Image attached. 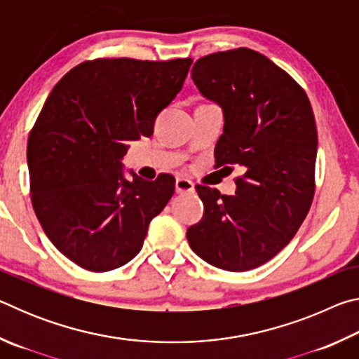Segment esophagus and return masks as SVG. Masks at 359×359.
Listing matches in <instances>:
<instances>
[{
    "mask_svg": "<svg viewBox=\"0 0 359 359\" xmlns=\"http://www.w3.org/2000/svg\"><path fill=\"white\" fill-rule=\"evenodd\" d=\"M194 190V185L191 180L184 179V177H179L175 180V191L177 193H191Z\"/></svg>",
    "mask_w": 359,
    "mask_h": 359,
    "instance_id": "34e87169",
    "label": "esophagus"
}]
</instances>
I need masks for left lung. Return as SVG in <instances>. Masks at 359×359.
<instances>
[{
	"instance_id": "1",
	"label": "left lung",
	"mask_w": 359,
	"mask_h": 359,
	"mask_svg": "<svg viewBox=\"0 0 359 359\" xmlns=\"http://www.w3.org/2000/svg\"><path fill=\"white\" fill-rule=\"evenodd\" d=\"M191 79L223 109L215 168L244 174L231 196L196 185L204 215L188 228V244L212 266L250 271L290 244L312 205L318 136L311 101L287 71L247 47L199 58Z\"/></svg>"
}]
</instances>
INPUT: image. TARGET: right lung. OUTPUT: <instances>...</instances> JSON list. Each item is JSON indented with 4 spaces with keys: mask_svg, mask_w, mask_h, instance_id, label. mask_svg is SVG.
<instances>
[{
    "mask_svg": "<svg viewBox=\"0 0 359 359\" xmlns=\"http://www.w3.org/2000/svg\"><path fill=\"white\" fill-rule=\"evenodd\" d=\"M191 58H95L60 79L28 137L29 191L47 238L72 263L107 272L142 248L175 191L171 174L121 177L128 141L149 137Z\"/></svg>",
    "mask_w": 359,
    "mask_h": 359,
    "instance_id": "right-lung-1",
    "label": "right lung"
}]
</instances>
